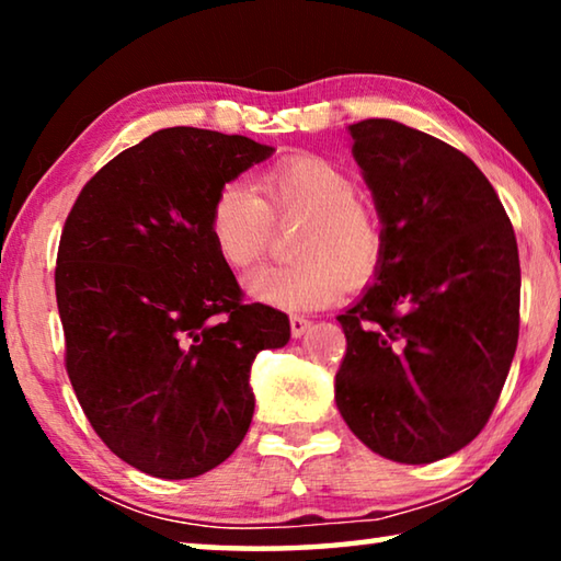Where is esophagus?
<instances>
[{
  "label": "esophagus",
  "instance_id": "esophagus-1",
  "mask_svg": "<svg viewBox=\"0 0 561 561\" xmlns=\"http://www.w3.org/2000/svg\"><path fill=\"white\" fill-rule=\"evenodd\" d=\"M289 327H291V336L294 339H301L311 329V321L294 314V317H289Z\"/></svg>",
  "mask_w": 561,
  "mask_h": 561
}]
</instances>
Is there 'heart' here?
I'll return each instance as SVG.
<instances>
[{
    "instance_id": "heart-1",
    "label": "heart",
    "mask_w": 561,
    "mask_h": 561,
    "mask_svg": "<svg viewBox=\"0 0 561 561\" xmlns=\"http://www.w3.org/2000/svg\"><path fill=\"white\" fill-rule=\"evenodd\" d=\"M356 197L344 168L319 156H294L264 170L260 193L240 180L225 183L213 197L207 227L217 254L247 270L267 252L274 220H304L294 242L301 260L254 270L244 291L274 309L319 311L346 291L348 277H371L381 260V230Z\"/></svg>"
}]
</instances>
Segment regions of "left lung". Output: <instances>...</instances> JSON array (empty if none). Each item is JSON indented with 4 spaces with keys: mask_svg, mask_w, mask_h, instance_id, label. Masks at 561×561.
<instances>
[{
    "mask_svg": "<svg viewBox=\"0 0 561 561\" xmlns=\"http://www.w3.org/2000/svg\"><path fill=\"white\" fill-rule=\"evenodd\" d=\"M381 220L374 284L339 317L336 405L388 460L448 458L485 428L519 336V254L472 160L398 121L348 126Z\"/></svg>",
    "mask_w": 561,
    "mask_h": 561,
    "instance_id": "1",
    "label": "left lung"
}]
</instances>
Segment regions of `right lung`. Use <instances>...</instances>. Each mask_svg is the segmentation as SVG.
<instances>
[{
	"instance_id": "right-lung-1",
	"label": "right lung",
	"mask_w": 561,
	"mask_h": 561,
	"mask_svg": "<svg viewBox=\"0 0 561 561\" xmlns=\"http://www.w3.org/2000/svg\"><path fill=\"white\" fill-rule=\"evenodd\" d=\"M272 153L244 136L163 128L103 165L66 217V371L99 438L153 478H197L230 458L252 423L254 356L291 336L287 314L242 304L207 227L217 190Z\"/></svg>"
}]
</instances>
